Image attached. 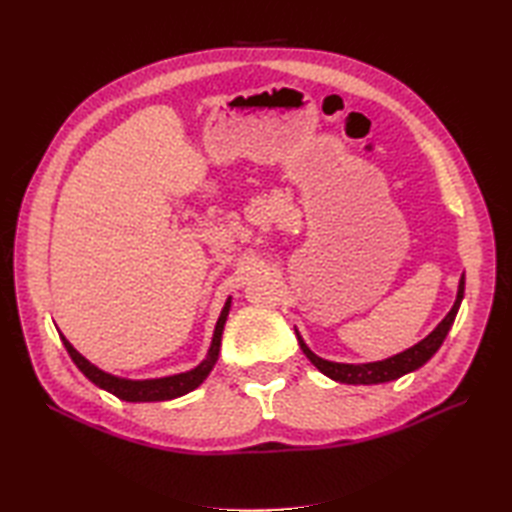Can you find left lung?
<instances>
[{
  "label": "left lung",
  "mask_w": 512,
  "mask_h": 512,
  "mask_svg": "<svg viewBox=\"0 0 512 512\" xmlns=\"http://www.w3.org/2000/svg\"><path fill=\"white\" fill-rule=\"evenodd\" d=\"M464 299V275L460 277V286H458V297H455L453 308L449 310L447 317H444L438 328L433 330L429 336H424L420 343H416L409 350L400 352L396 356H389L385 361H376V363H334V361H325V358L314 354L306 341L301 339V334L297 332V341L301 345L303 354L310 358V363L319 369L321 374L328 378L336 380V383H345V385H380V383H389V380H396L400 376H405L409 372H416L418 367H422L429 358L440 350V345L447 339V334L451 330V325L455 321V314L460 310V303Z\"/></svg>",
  "instance_id": "obj_1"
}]
</instances>
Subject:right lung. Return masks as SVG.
Returning a JSON list of instances; mask_svg holds the SVG:
<instances>
[{
  "mask_svg": "<svg viewBox=\"0 0 512 512\" xmlns=\"http://www.w3.org/2000/svg\"><path fill=\"white\" fill-rule=\"evenodd\" d=\"M228 310H231V297L226 299L220 319H217V323H215L213 341H211L209 354H206L204 361L198 367L189 369V372L162 376V378L132 380V378H121V376L107 374V372H103V369L92 365L83 354L76 352L72 343L65 339L63 334H59V336H61V341L65 345V350H68L70 358L74 361V365L79 367L81 372L85 374V378H90L96 387L110 391V394H114L116 398L127 400V402H160V400H173V398H180L184 394H189V391H193L195 387H200L206 380V376L211 374V369L217 363V356H220L222 332H224Z\"/></svg>",
  "mask_w": 512,
  "mask_h": 512,
  "instance_id": "1",
  "label": "right lung"
}]
</instances>
